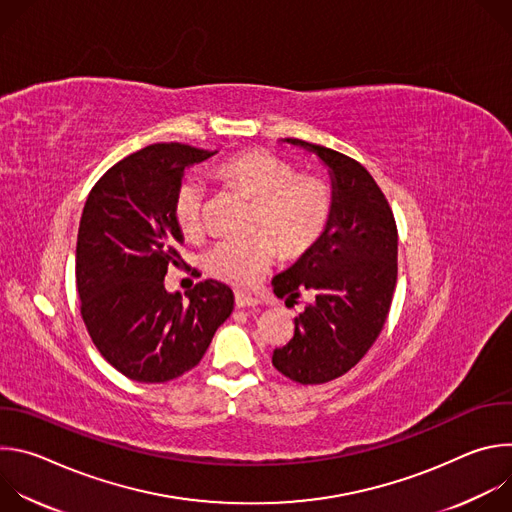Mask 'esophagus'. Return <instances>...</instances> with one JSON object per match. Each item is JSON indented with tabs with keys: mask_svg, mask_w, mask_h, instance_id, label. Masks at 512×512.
<instances>
[{
	"mask_svg": "<svg viewBox=\"0 0 512 512\" xmlns=\"http://www.w3.org/2000/svg\"><path fill=\"white\" fill-rule=\"evenodd\" d=\"M259 304H261L259 298H255L251 294H243V291H237V294H235V306L237 308H255Z\"/></svg>",
	"mask_w": 512,
	"mask_h": 512,
	"instance_id": "34e87169",
	"label": "esophagus"
}]
</instances>
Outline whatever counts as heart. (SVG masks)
Listing matches in <instances>:
<instances>
[{
  "mask_svg": "<svg viewBox=\"0 0 512 512\" xmlns=\"http://www.w3.org/2000/svg\"><path fill=\"white\" fill-rule=\"evenodd\" d=\"M214 174L253 202L251 231L245 241H225L206 255L208 271L235 287H251L271 267L275 247L285 259L308 255L324 237L332 216L330 186L265 150L239 152L216 166ZM174 216L188 239L204 231V188L196 180L180 184Z\"/></svg>",
  "mask_w": 512,
  "mask_h": 512,
  "instance_id": "heart-1",
  "label": "heart"
}]
</instances>
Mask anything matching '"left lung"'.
Here are the masks:
<instances>
[{
  "label": "left lung",
  "mask_w": 512,
  "mask_h": 512,
  "mask_svg": "<svg viewBox=\"0 0 512 512\" xmlns=\"http://www.w3.org/2000/svg\"><path fill=\"white\" fill-rule=\"evenodd\" d=\"M283 141L328 168L332 216L320 243L271 281L285 304L308 298L294 336L273 350L271 362L291 381L320 385L348 373L385 326L397 283V225L367 168L324 145Z\"/></svg>",
  "instance_id": "left-lung-1"
}]
</instances>
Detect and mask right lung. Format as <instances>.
<instances>
[{
	"label": "right lung",
	"instance_id": "right-lung-1",
	"mask_svg": "<svg viewBox=\"0 0 512 512\" xmlns=\"http://www.w3.org/2000/svg\"><path fill=\"white\" fill-rule=\"evenodd\" d=\"M216 152L154 143L109 168L93 186L77 239L85 326L103 358L131 381L166 383L194 369L233 312L229 285L206 279L186 298L166 291L184 235L174 198L184 170Z\"/></svg>",
	"mask_w": 512,
	"mask_h": 512
}]
</instances>
